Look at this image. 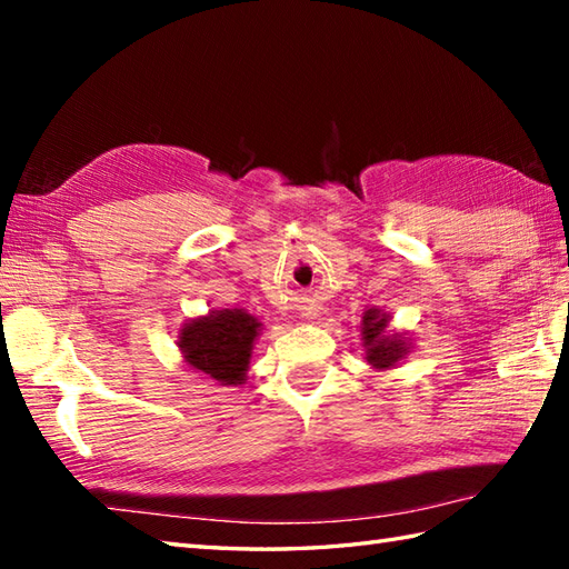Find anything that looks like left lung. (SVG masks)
I'll use <instances>...</instances> for the list:
<instances>
[{
    "label": "left lung",
    "instance_id": "1",
    "mask_svg": "<svg viewBox=\"0 0 569 569\" xmlns=\"http://www.w3.org/2000/svg\"><path fill=\"white\" fill-rule=\"evenodd\" d=\"M386 322L389 316H381V310L371 308L361 320V337H365L367 361L373 369H391L408 352V342L401 335H386Z\"/></svg>",
    "mask_w": 569,
    "mask_h": 569
}]
</instances>
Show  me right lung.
<instances>
[{"mask_svg":"<svg viewBox=\"0 0 569 569\" xmlns=\"http://www.w3.org/2000/svg\"><path fill=\"white\" fill-rule=\"evenodd\" d=\"M259 325L244 310H212L208 318L186 325L180 349L192 369L208 373L220 386H237L244 381Z\"/></svg>","mask_w":569,"mask_h":569,"instance_id":"1","label":"right lung"}]
</instances>
